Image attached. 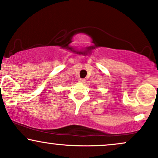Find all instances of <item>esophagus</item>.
Returning a JSON list of instances; mask_svg holds the SVG:
<instances>
[{
	"instance_id": "obj_1",
	"label": "esophagus",
	"mask_w": 158,
	"mask_h": 158,
	"mask_svg": "<svg viewBox=\"0 0 158 158\" xmlns=\"http://www.w3.org/2000/svg\"><path fill=\"white\" fill-rule=\"evenodd\" d=\"M79 81L81 83H85V79H79Z\"/></svg>"
}]
</instances>
